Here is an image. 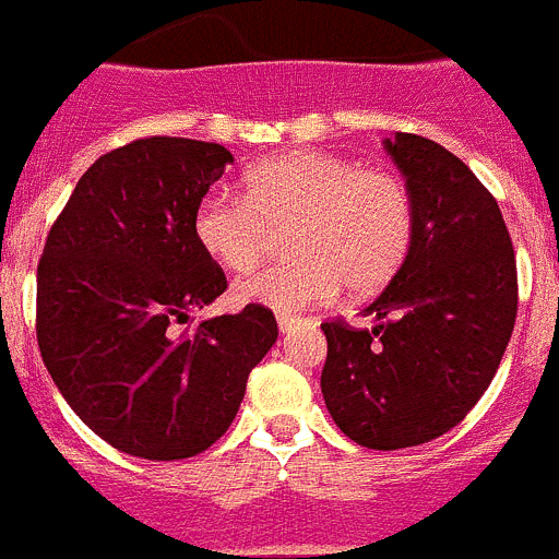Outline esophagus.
I'll return each mask as SVG.
<instances>
[{
  "mask_svg": "<svg viewBox=\"0 0 559 559\" xmlns=\"http://www.w3.org/2000/svg\"><path fill=\"white\" fill-rule=\"evenodd\" d=\"M304 323L300 317H292V314H278V329L281 334H289L292 329H298V325Z\"/></svg>",
  "mask_w": 559,
  "mask_h": 559,
  "instance_id": "34e87169",
  "label": "esophagus"
}]
</instances>
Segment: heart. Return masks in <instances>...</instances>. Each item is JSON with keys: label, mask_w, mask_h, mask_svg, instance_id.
Masks as SVG:
<instances>
[{"label": "heart", "mask_w": 559, "mask_h": 559, "mask_svg": "<svg viewBox=\"0 0 559 559\" xmlns=\"http://www.w3.org/2000/svg\"><path fill=\"white\" fill-rule=\"evenodd\" d=\"M194 239L230 273L259 267L286 236L295 259L234 286L239 304L278 314L384 289L404 267L415 236V203L399 175L361 169L323 150H292L248 169L245 198L205 194L192 219Z\"/></svg>", "instance_id": "b5f03b06"}]
</instances>
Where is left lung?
I'll list each match as a JSON object with an SVG mask.
<instances>
[{
  "instance_id": "left-lung-1",
  "label": "left lung",
  "mask_w": 559,
  "mask_h": 559,
  "mask_svg": "<svg viewBox=\"0 0 559 559\" xmlns=\"http://www.w3.org/2000/svg\"><path fill=\"white\" fill-rule=\"evenodd\" d=\"M384 150L415 203V236L361 311L379 325H320V386L342 435L399 451L454 429L485 395L515 325L518 275L499 203L454 153L412 133Z\"/></svg>"
}]
</instances>
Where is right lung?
<instances>
[{"label": "right lung", "mask_w": 559, "mask_h": 559, "mask_svg": "<svg viewBox=\"0 0 559 559\" xmlns=\"http://www.w3.org/2000/svg\"><path fill=\"white\" fill-rule=\"evenodd\" d=\"M230 160L223 144L173 135L105 153L44 245V365L74 415L130 456L186 460L217 442L278 340L264 306L173 329L228 286L192 219Z\"/></svg>", "instance_id": "obj_1"}]
</instances>
